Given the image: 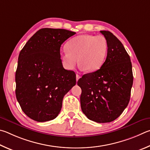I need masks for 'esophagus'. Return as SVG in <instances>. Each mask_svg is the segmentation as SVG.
I'll return each mask as SVG.
<instances>
[{"instance_id":"1","label":"esophagus","mask_w":150,"mask_h":150,"mask_svg":"<svg viewBox=\"0 0 150 150\" xmlns=\"http://www.w3.org/2000/svg\"><path fill=\"white\" fill-rule=\"evenodd\" d=\"M80 76L78 75V74H76V81H78V80H79V78H80Z\"/></svg>"}]
</instances>
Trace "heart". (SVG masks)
Wrapping results in <instances>:
<instances>
[{"mask_svg": "<svg viewBox=\"0 0 150 150\" xmlns=\"http://www.w3.org/2000/svg\"><path fill=\"white\" fill-rule=\"evenodd\" d=\"M66 49L67 51L61 52L60 56L67 69L73 70L78 60L81 69L93 72L104 64L108 45L103 35L83 34L68 41Z\"/></svg>", "mask_w": 150, "mask_h": 150, "instance_id": "1", "label": "heart"}]
</instances>
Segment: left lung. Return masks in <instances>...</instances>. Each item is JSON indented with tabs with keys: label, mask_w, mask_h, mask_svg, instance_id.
Listing matches in <instances>:
<instances>
[{
	"label": "left lung",
	"mask_w": 150,
	"mask_h": 150,
	"mask_svg": "<svg viewBox=\"0 0 150 150\" xmlns=\"http://www.w3.org/2000/svg\"><path fill=\"white\" fill-rule=\"evenodd\" d=\"M108 45L100 69L86 74L78 81L82 89L80 104L89 119L99 123L117 119L130 101L133 83L132 63L124 46L109 31H100Z\"/></svg>",
	"instance_id": "left-lung-1"
}]
</instances>
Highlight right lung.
<instances>
[{
	"label": "right lung",
	"mask_w": 150,
	"mask_h": 150,
	"mask_svg": "<svg viewBox=\"0 0 150 150\" xmlns=\"http://www.w3.org/2000/svg\"><path fill=\"white\" fill-rule=\"evenodd\" d=\"M64 29L43 28L21 50L16 72V96L23 112L38 122L56 118L63 98L76 85V74L63 68L61 45L74 35Z\"/></svg>",
	"instance_id": "add662e5"
}]
</instances>
